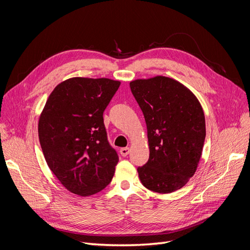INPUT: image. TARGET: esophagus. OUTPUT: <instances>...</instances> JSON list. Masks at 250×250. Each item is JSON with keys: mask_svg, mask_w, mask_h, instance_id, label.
I'll list each match as a JSON object with an SVG mask.
<instances>
[{"mask_svg": "<svg viewBox=\"0 0 250 250\" xmlns=\"http://www.w3.org/2000/svg\"><path fill=\"white\" fill-rule=\"evenodd\" d=\"M129 151H130V149L128 148V147L121 148L120 149V153H121V155H122V156H127L128 153H129Z\"/></svg>", "mask_w": 250, "mask_h": 250, "instance_id": "34e87169", "label": "esophagus"}]
</instances>
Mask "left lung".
<instances>
[{"label":"left lung","mask_w":250,"mask_h":250,"mask_svg":"<svg viewBox=\"0 0 250 250\" xmlns=\"http://www.w3.org/2000/svg\"><path fill=\"white\" fill-rule=\"evenodd\" d=\"M147 125L149 160L138 168L144 187L156 193L183 188L197 169L206 140L201 105L178 81L157 76L130 82Z\"/></svg>","instance_id":"8db88e82"}]
</instances>
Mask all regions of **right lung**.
<instances>
[{"label":"right lung","instance_id":"obj_1","mask_svg":"<svg viewBox=\"0 0 250 250\" xmlns=\"http://www.w3.org/2000/svg\"><path fill=\"white\" fill-rule=\"evenodd\" d=\"M121 84L107 78H71L49 96L39 138L51 171L67 190L89 196L108 186L119 156L107 139L103 112Z\"/></svg>","mask_w":250,"mask_h":250}]
</instances>
